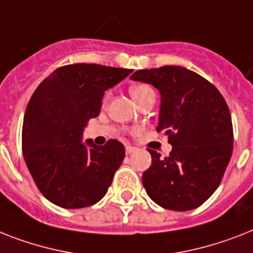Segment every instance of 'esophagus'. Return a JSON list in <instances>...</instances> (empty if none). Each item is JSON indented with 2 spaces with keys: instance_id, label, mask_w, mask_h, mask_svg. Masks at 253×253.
<instances>
[{
  "instance_id": "1",
  "label": "esophagus",
  "mask_w": 253,
  "mask_h": 253,
  "mask_svg": "<svg viewBox=\"0 0 253 253\" xmlns=\"http://www.w3.org/2000/svg\"><path fill=\"white\" fill-rule=\"evenodd\" d=\"M135 151H136V148L135 147H131V145H127L126 147V155H132Z\"/></svg>"
}]
</instances>
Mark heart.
Listing matches in <instances>:
<instances>
[{
  "label": "heart",
  "mask_w": 253,
  "mask_h": 253,
  "mask_svg": "<svg viewBox=\"0 0 253 253\" xmlns=\"http://www.w3.org/2000/svg\"><path fill=\"white\" fill-rule=\"evenodd\" d=\"M130 92H131V96H132L133 100H135L137 104H139L143 98L147 97L148 94L155 93L153 89H152L149 85H147V84H135V85H132V87L130 88ZM108 98H109V93H106L105 97H104V102L108 101Z\"/></svg>",
  "instance_id": "b5f03b06"
}]
</instances>
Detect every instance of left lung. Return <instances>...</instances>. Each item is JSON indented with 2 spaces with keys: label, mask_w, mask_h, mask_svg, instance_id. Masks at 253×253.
Masks as SVG:
<instances>
[{
  "label": "left lung",
  "mask_w": 253,
  "mask_h": 253,
  "mask_svg": "<svg viewBox=\"0 0 253 253\" xmlns=\"http://www.w3.org/2000/svg\"><path fill=\"white\" fill-rule=\"evenodd\" d=\"M135 82L161 96L157 131L173 149L168 157L148 149L152 165L141 176L148 196L170 211H191L213 195L233 153V123L222 94L208 80L180 66L139 70Z\"/></svg>",
  "instance_id": "1"
}]
</instances>
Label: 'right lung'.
Wrapping results in <instances>:
<instances>
[{"mask_svg":"<svg viewBox=\"0 0 253 253\" xmlns=\"http://www.w3.org/2000/svg\"><path fill=\"white\" fill-rule=\"evenodd\" d=\"M130 69L75 63L54 70L40 83L26 109L22 128L24 161L40 192L61 208L101 200L125 159V147L109 140L83 141L88 121L100 114L105 91Z\"/></svg>","mask_w":253,"mask_h":253,"instance_id":"add662e5","label":"right lung"}]
</instances>
